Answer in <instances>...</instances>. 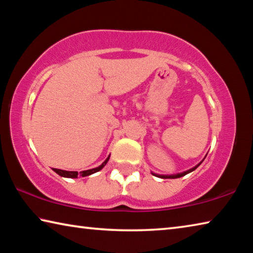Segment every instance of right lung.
<instances>
[{"instance_id":"add662e5","label":"right lung","mask_w":253,"mask_h":253,"mask_svg":"<svg viewBox=\"0 0 253 253\" xmlns=\"http://www.w3.org/2000/svg\"><path fill=\"white\" fill-rule=\"evenodd\" d=\"M107 162H108V158H107V160L104 163H102L99 168H96V169H89V170H84L83 176H85V175H90L92 173L97 172V170H100L106 165ZM58 172H59L60 175H62V176H66V177H72V178L78 177V172H68V170H58Z\"/></svg>"}]
</instances>
